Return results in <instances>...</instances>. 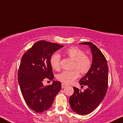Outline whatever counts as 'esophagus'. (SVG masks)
I'll return each mask as SVG.
<instances>
[{
	"mask_svg": "<svg viewBox=\"0 0 123 123\" xmlns=\"http://www.w3.org/2000/svg\"><path fill=\"white\" fill-rule=\"evenodd\" d=\"M66 86H67V85L65 84H64V83H62V88H65Z\"/></svg>",
	"mask_w": 123,
	"mask_h": 123,
	"instance_id": "obj_1",
	"label": "esophagus"
}]
</instances>
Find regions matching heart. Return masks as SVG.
Wrapping results in <instances>:
<instances>
[{"label": "heart", "instance_id": "b5f03b06", "mask_svg": "<svg viewBox=\"0 0 123 123\" xmlns=\"http://www.w3.org/2000/svg\"><path fill=\"white\" fill-rule=\"evenodd\" d=\"M64 54L74 61V68L72 70H63L57 75V78L64 84H69L78 79L80 76V72L86 74L88 72L92 66V61L88 56L85 55L84 51L76 47H70L64 51ZM51 68L55 70L60 68V55L58 53H54L50 59Z\"/></svg>", "mask_w": 123, "mask_h": 123}]
</instances>
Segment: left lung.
<instances>
[{"mask_svg": "<svg viewBox=\"0 0 123 123\" xmlns=\"http://www.w3.org/2000/svg\"><path fill=\"white\" fill-rule=\"evenodd\" d=\"M80 44L87 45L90 48L92 62L88 72L79 81L80 85L87 86V89L82 92L74 87V93L69 98V105L74 112L84 116L94 111L106 94L109 68L106 58L93 43L88 42Z\"/></svg>", "mask_w": 123, "mask_h": 123, "instance_id": "8db88e82", "label": "left lung"}]
</instances>
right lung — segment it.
Returning <instances> with one entry per match:
<instances>
[{
	"label": "right lung",
	"instance_id": "obj_1",
	"mask_svg": "<svg viewBox=\"0 0 123 123\" xmlns=\"http://www.w3.org/2000/svg\"><path fill=\"white\" fill-rule=\"evenodd\" d=\"M63 45L39 41L32 45L22 57L18 72V81L25 101L37 113H42L51 106L56 95L61 89V84L53 81L44 86L43 80H53L50 59L54 52Z\"/></svg>",
	"mask_w": 123,
	"mask_h": 123
}]
</instances>
